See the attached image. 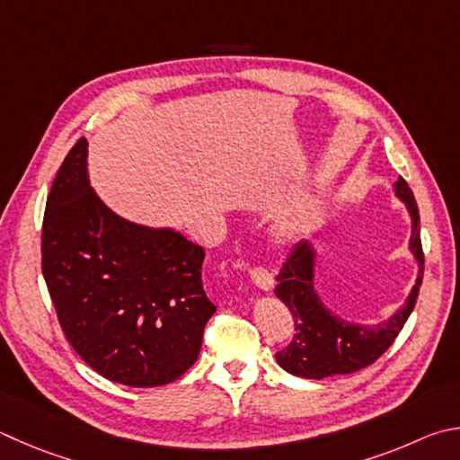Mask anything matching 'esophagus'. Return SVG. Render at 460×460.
Instances as JSON below:
<instances>
[{"label":"esophagus","instance_id":"34e87169","mask_svg":"<svg viewBox=\"0 0 460 460\" xmlns=\"http://www.w3.org/2000/svg\"><path fill=\"white\" fill-rule=\"evenodd\" d=\"M249 275H252V281L255 283V288H259L261 291H273L275 283H273V275L265 270V267H253L252 271H249Z\"/></svg>","mask_w":460,"mask_h":460}]
</instances>
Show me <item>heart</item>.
Wrapping results in <instances>:
<instances>
[{
  "label": "heart",
  "instance_id": "obj_1",
  "mask_svg": "<svg viewBox=\"0 0 460 460\" xmlns=\"http://www.w3.org/2000/svg\"><path fill=\"white\" fill-rule=\"evenodd\" d=\"M289 235H291V231H289L288 227H281V229H279V237H283V239H288Z\"/></svg>",
  "mask_w": 460,
  "mask_h": 460
}]
</instances>
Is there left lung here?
<instances>
[{
  "instance_id": "8db88e82",
  "label": "left lung",
  "mask_w": 460,
  "mask_h": 460,
  "mask_svg": "<svg viewBox=\"0 0 460 460\" xmlns=\"http://www.w3.org/2000/svg\"><path fill=\"white\" fill-rule=\"evenodd\" d=\"M392 187H394V195L406 205V211L411 215L408 249L419 263V275H416L406 302L388 320L378 323H356L336 315L323 304L315 289L317 252L314 241L302 239L275 278L278 279L275 296L289 307L296 323L294 340L289 341L288 348L275 354V360L286 372L302 376L307 380H322L330 378V376L358 372L378 360L396 340L400 330L404 328L408 315L414 310L424 273L420 215L412 190L402 177Z\"/></svg>"
}]
</instances>
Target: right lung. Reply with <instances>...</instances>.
Masks as SVG:
<instances>
[{"label": "right lung", "mask_w": 460, "mask_h": 460, "mask_svg": "<svg viewBox=\"0 0 460 460\" xmlns=\"http://www.w3.org/2000/svg\"><path fill=\"white\" fill-rule=\"evenodd\" d=\"M80 138L49 189L41 273L66 338L92 370L135 388L174 382L197 362L217 307L205 252L171 227L116 215L88 177Z\"/></svg>", "instance_id": "1"}]
</instances>
